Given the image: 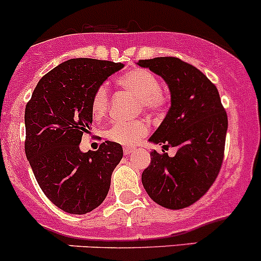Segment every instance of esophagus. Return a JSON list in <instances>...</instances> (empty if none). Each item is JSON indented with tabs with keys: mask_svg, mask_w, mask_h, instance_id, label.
I'll return each mask as SVG.
<instances>
[{
	"mask_svg": "<svg viewBox=\"0 0 261 261\" xmlns=\"http://www.w3.org/2000/svg\"><path fill=\"white\" fill-rule=\"evenodd\" d=\"M134 150H136L134 148H124V154H127V155L130 154V153H133Z\"/></svg>",
	"mask_w": 261,
	"mask_h": 261,
	"instance_id": "obj_1",
	"label": "esophagus"
}]
</instances>
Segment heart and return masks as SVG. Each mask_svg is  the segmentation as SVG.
<instances>
[{
  "label": "heart",
  "instance_id": "heart-1",
  "mask_svg": "<svg viewBox=\"0 0 261 261\" xmlns=\"http://www.w3.org/2000/svg\"><path fill=\"white\" fill-rule=\"evenodd\" d=\"M118 84L123 89L130 91L139 99V108L149 113H162L167 108V96L161 91V83L154 74L144 69H134L122 75ZM108 90L100 85L94 91L91 99V113L100 118L108 111ZM148 133V124L144 120L114 122L107 130V137L115 143L133 146Z\"/></svg>",
  "mask_w": 261,
  "mask_h": 261
}]
</instances>
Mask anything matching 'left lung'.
<instances>
[{
	"instance_id": "1",
	"label": "left lung",
	"mask_w": 261,
	"mask_h": 261,
	"mask_svg": "<svg viewBox=\"0 0 261 261\" xmlns=\"http://www.w3.org/2000/svg\"><path fill=\"white\" fill-rule=\"evenodd\" d=\"M137 64L162 76L171 91L170 111L149 142L177 148L174 157L152 150L142 184L155 203L181 210L200 200L219 174L227 132L226 112L217 88L181 59L165 56Z\"/></svg>"
}]
</instances>
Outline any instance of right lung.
Segmentation results:
<instances>
[{"label": "right lung", "instance_id": "obj_1", "mask_svg": "<svg viewBox=\"0 0 261 261\" xmlns=\"http://www.w3.org/2000/svg\"><path fill=\"white\" fill-rule=\"evenodd\" d=\"M122 63L70 59L40 79L26 104L25 153L40 189L68 214L84 215L108 195L123 157L119 143L106 141L95 152L79 148L93 123L91 99Z\"/></svg>", "mask_w": 261, "mask_h": 261}]
</instances>
